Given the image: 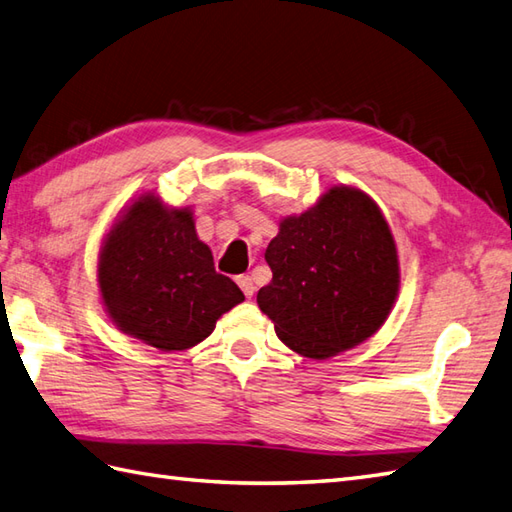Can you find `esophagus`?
<instances>
[{
    "instance_id": "34e87169",
    "label": "esophagus",
    "mask_w": 512,
    "mask_h": 512,
    "mask_svg": "<svg viewBox=\"0 0 512 512\" xmlns=\"http://www.w3.org/2000/svg\"><path fill=\"white\" fill-rule=\"evenodd\" d=\"M236 285L241 287V291L247 295V298H252V295H254V289H256V287H254V282H252V278L245 276V274H243V276H238V278H236Z\"/></svg>"
}]
</instances>
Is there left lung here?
<instances>
[{
	"mask_svg": "<svg viewBox=\"0 0 512 512\" xmlns=\"http://www.w3.org/2000/svg\"><path fill=\"white\" fill-rule=\"evenodd\" d=\"M271 282L256 295L291 350L326 359L361 344L388 320L399 293V256L366 192L335 186L287 217L265 252Z\"/></svg>",
	"mask_w": 512,
	"mask_h": 512,
	"instance_id": "1",
	"label": "left lung"
}]
</instances>
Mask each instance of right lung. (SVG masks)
Masks as SVG:
<instances>
[{
	"label": "right lung",
	"mask_w": 512,
	"mask_h": 512,
	"mask_svg": "<svg viewBox=\"0 0 512 512\" xmlns=\"http://www.w3.org/2000/svg\"><path fill=\"white\" fill-rule=\"evenodd\" d=\"M98 285L113 324L160 350L203 342L219 317L245 300L236 282L217 274L192 212L168 210L151 192L107 234Z\"/></svg>",
	"instance_id": "add662e5"
}]
</instances>
